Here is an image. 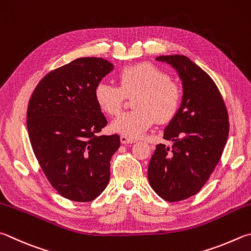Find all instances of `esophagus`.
<instances>
[{
  "label": "esophagus",
  "mask_w": 251,
  "mask_h": 251,
  "mask_svg": "<svg viewBox=\"0 0 251 251\" xmlns=\"http://www.w3.org/2000/svg\"><path fill=\"white\" fill-rule=\"evenodd\" d=\"M121 143L122 144H133V143H135V140L134 139H130V138H128V137H126V136H124V135H122L121 136Z\"/></svg>",
  "instance_id": "1"
}]
</instances>
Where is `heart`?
<instances>
[{
    "instance_id": "heart-1",
    "label": "heart",
    "mask_w": 251,
    "mask_h": 251,
    "mask_svg": "<svg viewBox=\"0 0 251 251\" xmlns=\"http://www.w3.org/2000/svg\"><path fill=\"white\" fill-rule=\"evenodd\" d=\"M118 86L100 82L94 89V100L107 115L121 113L125 97H135V110L122 114L112 124V129L130 139L140 137L154 121L166 124L180 110L182 92L165 71L149 62L124 67L117 74Z\"/></svg>"
}]
</instances>
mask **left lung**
<instances>
[{
	"instance_id": "left-lung-1",
	"label": "left lung",
	"mask_w": 251,
	"mask_h": 251,
	"mask_svg": "<svg viewBox=\"0 0 251 251\" xmlns=\"http://www.w3.org/2000/svg\"><path fill=\"white\" fill-rule=\"evenodd\" d=\"M183 84V98L176 117L150 159L148 180L154 192L168 202H179L199 193L222 157L229 131L228 113L215 82L188 57L161 56Z\"/></svg>"
}]
</instances>
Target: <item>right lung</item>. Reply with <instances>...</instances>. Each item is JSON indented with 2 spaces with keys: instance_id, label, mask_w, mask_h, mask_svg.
Masks as SVG:
<instances>
[{
  "instance_id": "obj_1",
  "label": "right lung",
  "mask_w": 251,
  "mask_h": 251,
  "mask_svg": "<svg viewBox=\"0 0 251 251\" xmlns=\"http://www.w3.org/2000/svg\"><path fill=\"white\" fill-rule=\"evenodd\" d=\"M113 68L103 58L75 59L48 72L29 99L31 148L49 183L70 201H93L110 181V161L121 138L101 135L107 121L94 89Z\"/></svg>"
}]
</instances>
